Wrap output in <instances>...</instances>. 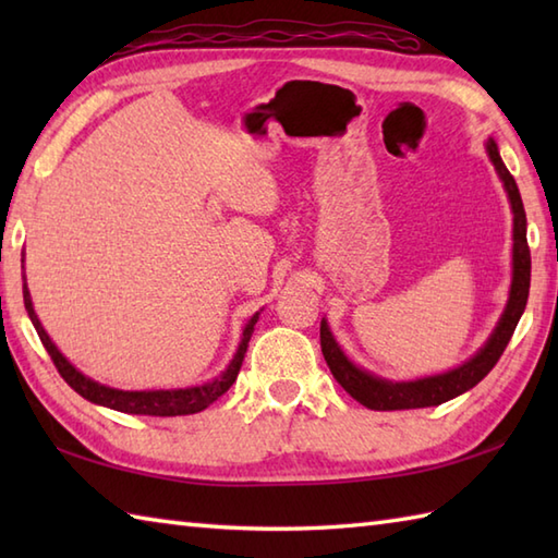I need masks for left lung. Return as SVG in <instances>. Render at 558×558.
<instances>
[{
	"label": "left lung",
	"mask_w": 558,
	"mask_h": 558,
	"mask_svg": "<svg viewBox=\"0 0 558 558\" xmlns=\"http://www.w3.org/2000/svg\"><path fill=\"white\" fill-rule=\"evenodd\" d=\"M487 153L494 165L496 174L504 182V189L511 201L513 210V276H511V290H508L506 310L499 318V324L492 330L487 342L472 354L468 362H462L456 369H448L444 374L422 376L414 381H388V378L376 376L372 372L362 369L354 364L342 348L338 345L336 336L330 333V326L326 318H322V352L326 364L330 366V374L336 381L348 390V393L362 402L369 410H414V408H434L441 402L458 398L465 390L475 388L484 376H487L494 364L499 362L508 340H511L513 330L525 312L527 294H530V246H527V218L523 208V198H520L518 184L513 174L508 172L499 156V146L496 141H487Z\"/></svg>",
	"instance_id": "left-lung-1"
}]
</instances>
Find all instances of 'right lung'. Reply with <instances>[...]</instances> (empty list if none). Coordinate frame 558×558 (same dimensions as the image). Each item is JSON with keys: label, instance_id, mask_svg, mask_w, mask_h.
I'll return each instance as SVG.
<instances>
[{"label": "right lung", "instance_id": "1", "mask_svg": "<svg viewBox=\"0 0 558 558\" xmlns=\"http://www.w3.org/2000/svg\"><path fill=\"white\" fill-rule=\"evenodd\" d=\"M23 304H26V312L31 316L35 330H38L45 350L50 352L57 372L62 374L64 381L74 388L81 398L96 402V405L117 410V412L148 414V417H180V414H196L201 410H206L208 405H213V402H216L222 393H228L230 386L234 384L236 374H240V369H242L248 340H252L254 326H256L258 314H260V312H256L252 318H248L244 330H242L240 348H236L234 357L228 364V369L213 378V381H206L201 386H189V388H168V390L165 388H160V390H120V388H110L105 384L93 381V378H88L86 374H81L76 366L57 350L52 338L47 336V330L43 328L38 314H35V310H33V300H31V292L26 286V272H23Z\"/></svg>", "mask_w": 558, "mask_h": 558}]
</instances>
